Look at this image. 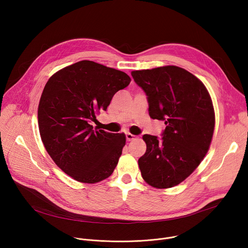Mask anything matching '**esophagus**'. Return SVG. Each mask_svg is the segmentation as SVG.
Returning a JSON list of instances; mask_svg holds the SVG:
<instances>
[{
  "instance_id": "1",
  "label": "esophagus",
  "mask_w": 248,
  "mask_h": 248,
  "mask_svg": "<svg viewBox=\"0 0 248 248\" xmlns=\"http://www.w3.org/2000/svg\"><path fill=\"white\" fill-rule=\"evenodd\" d=\"M125 136H126V140L127 141H131V140H133L136 136L135 135H133V134H131V133H129V132H126L125 133Z\"/></svg>"
}]
</instances>
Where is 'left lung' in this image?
I'll list each match as a JSON object with an SVG mask.
<instances>
[{"label": "left lung", "mask_w": 248, "mask_h": 248, "mask_svg": "<svg viewBox=\"0 0 248 248\" xmlns=\"http://www.w3.org/2000/svg\"><path fill=\"white\" fill-rule=\"evenodd\" d=\"M131 76L148 96L150 118L166 124L162 140L142 136L146 152L138 160L141 175L153 187H173L188 178L210 148L213 102L203 82L180 66L133 70Z\"/></svg>", "instance_id": "obj_1"}]
</instances>
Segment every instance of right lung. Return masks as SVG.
Returning <instances> with one entry per match:
<instances>
[{
    "label": "right lung",
    "mask_w": 248,
    "mask_h": 248,
    "mask_svg": "<svg viewBox=\"0 0 248 248\" xmlns=\"http://www.w3.org/2000/svg\"><path fill=\"white\" fill-rule=\"evenodd\" d=\"M130 80L121 70L85 60L58 70L47 81L38 106L40 136L50 157L70 178L96 184L113 173L125 134L93 129L90 123Z\"/></svg>",
    "instance_id": "right-lung-1"
}]
</instances>
